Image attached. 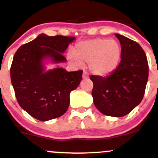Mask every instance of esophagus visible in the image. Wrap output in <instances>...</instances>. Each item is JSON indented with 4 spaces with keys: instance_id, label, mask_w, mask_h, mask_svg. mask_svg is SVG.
<instances>
[{
    "instance_id": "34e87169",
    "label": "esophagus",
    "mask_w": 158,
    "mask_h": 158,
    "mask_svg": "<svg viewBox=\"0 0 158 158\" xmlns=\"http://www.w3.org/2000/svg\"><path fill=\"white\" fill-rule=\"evenodd\" d=\"M88 77H89L88 73H87L86 72H84L83 74H82V78H83V79H87Z\"/></svg>"
}]
</instances>
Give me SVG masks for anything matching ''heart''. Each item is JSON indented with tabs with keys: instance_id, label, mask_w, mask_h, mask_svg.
<instances>
[{
	"instance_id": "b5f03b06",
	"label": "heart",
	"mask_w": 158,
	"mask_h": 158,
	"mask_svg": "<svg viewBox=\"0 0 158 158\" xmlns=\"http://www.w3.org/2000/svg\"><path fill=\"white\" fill-rule=\"evenodd\" d=\"M121 57L120 44L106 38L81 42L76 46L74 53H67L70 63L76 66H80L82 63H89L91 73L98 76H106L114 73L118 67Z\"/></svg>"
}]
</instances>
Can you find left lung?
<instances>
[{"mask_svg": "<svg viewBox=\"0 0 158 158\" xmlns=\"http://www.w3.org/2000/svg\"><path fill=\"white\" fill-rule=\"evenodd\" d=\"M122 47L121 62L107 77L91 76L93 102L101 113L122 117L141 103L148 79L145 52L138 43L115 33Z\"/></svg>", "mask_w": 158, "mask_h": 158, "instance_id": "1", "label": "left lung"}]
</instances>
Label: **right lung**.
Wrapping results in <instances>:
<instances>
[{
  "label": "right lung",
  "mask_w": 158,
  "mask_h": 158,
  "mask_svg": "<svg viewBox=\"0 0 158 158\" xmlns=\"http://www.w3.org/2000/svg\"><path fill=\"white\" fill-rule=\"evenodd\" d=\"M74 36L40 34L16 52L10 67L11 83L20 107L37 120L63 115L69 106L70 92L79 86L82 70L67 72L63 68L47 70L45 64L63 63V54Z\"/></svg>",
  "instance_id": "add662e5"
}]
</instances>
